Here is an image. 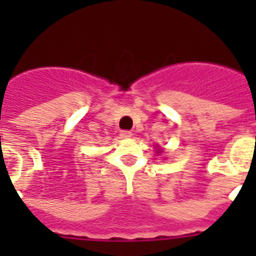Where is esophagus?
Returning a JSON list of instances; mask_svg holds the SVG:
<instances>
[{"instance_id": "obj_1", "label": "esophagus", "mask_w": 256, "mask_h": 256, "mask_svg": "<svg viewBox=\"0 0 256 256\" xmlns=\"http://www.w3.org/2000/svg\"><path fill=\"white\" fill-rule=\"evenodd\" d=\"M132 136V132H128V130H124V132H120V136L122 138H130Z\"/></svg>"}]
</instances>
